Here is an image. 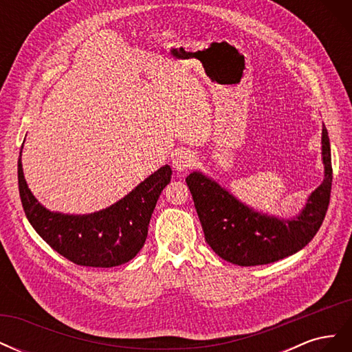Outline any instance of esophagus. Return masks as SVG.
Masks as SVG:
<instances>
[{
    "mask_svg": "<svg viewBox=\"0 0 352 352\" xmlns=\"http://www.w3.org/2000/svg\"><path fill=\"white\" fill-rule=\"evenodd\" d=\"M197 162V157L192 151L189 150H180L173 155V168L176 172H185V170L190 168Z\"/></svg>",
    "mask_w": 352,
    "mask_h": 352,
    "instance_id": "1",
    "label": "esophagus"
}]
</instances>
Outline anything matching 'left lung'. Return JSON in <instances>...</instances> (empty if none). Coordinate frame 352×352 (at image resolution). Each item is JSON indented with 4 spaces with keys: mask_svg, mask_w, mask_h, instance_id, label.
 Here are the masks:
<instances>
[{
    "mask_svg": "<svg viewBox=\"0 0 352 352\" xmlns=\"http://www.w3.org/2000/svg\"><path fill=\"white\" fill-rule=\"evenodd\" d=\"M324 179L300 214L279 219L245 206L216 180L201 172L186 177L207 243L219 257L238 265L279 261L302 250L320 229L332 189V157L327 129L322 131Z\"/></svg>",
    "mask_w": 352,
    "mask_h": 352,
    "instance_id": "obj_1",
    "label": "left lung"
}]
</instances>
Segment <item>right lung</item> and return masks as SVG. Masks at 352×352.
Returning <instances> with one entry per match:
<instances>
[{
    "mask_svg": "<svg viewBox=\"0 0 352 352\" xmlns=\"http://www.w3.org/2000/svg\"><path fill=\"white\" fill-rule=\"evenodd\" d=\"M17 176L25 214L52 250L78 265L116 267L132 260L144 247L157 199L172 179V168L167 164L160 167L116 204L82 216L41 206L25 180L22 150Z\"/></svg>",
    "mask_w": 352,
    "mask_h": 352,
    "instance_id": "right-lung-1",
    "label": "right lung"
}]
</instances>
